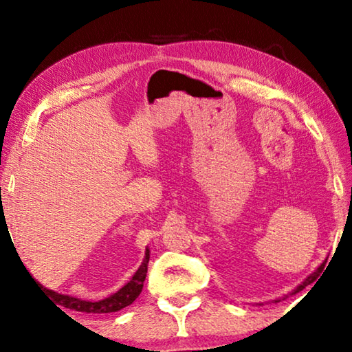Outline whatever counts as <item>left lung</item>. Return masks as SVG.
<instances>
[{"mask_svg": "<svg viewBox=\"0 0 352 352\" xmlns=\"http://www.w3.org/2000/svg\"><path fill=\"white\" fill-rule=\"evenodd\" d=\"M321 269V265L318 267V269H317V272H314L312 273V275H309L306 279H305V281H302L300 285H298V287L294 290V292H292V294H298V292H300V290H302V289H305L306 287V285H309V284H311V283H314L315 281V278H317L318 276V270Z\"/></svg>", "mask_w": 352, "mask_h": 352, "instance_id": "8db88e82", "label": "left lung"}]
</instances>
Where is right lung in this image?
<instances>
[{"label": "right lung", "mask_w": 352, "mask_h": 352, "mask_svg": "<svg viewBox=\"0 0 352 352\" xmlns=\"http://www.w3.org/2000/svg\"><path fill=\"white\" fill-rule=\"evenodd\" d=\"M148 258H151V252H148V248H146L144 261L141 262L140 269L135 272V275L130 278V281L124 284L121 289L115 292V294H111L110 296H107V298H104V300H99V301H85V300H80V298L57 294V292H54V290L43 287V285L35 281L32 276L31 278L35 283H37V285H40L41 292H43L45 295L50 296L52 301L57 302V305H60L67 309H73V311H77V312L110 314V312H118V311H121V309L130 306L136 300V298L140 296L142 285H144Z\"/></svg>", "instance_id": "obj_1"}]
</instances>
